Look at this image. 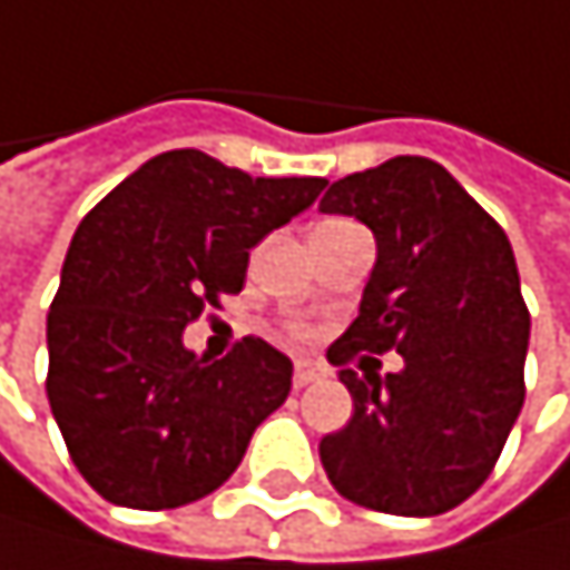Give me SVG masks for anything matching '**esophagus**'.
<instances>
[{
    "label": "esophagus",
    "mask_w": 570,
    "mask_h": 570,
    "mask_svg": "<svg viewBox=\"0 0 570 570\" xmlns=\"http://www.w3.org/2000/svg\"><path fill=\"white\" fill-rule=\"evenodd\" d=\"M324 376H327V368H324L321 358H297V365H294V386L297 390L301 386H311V383H317Z\"/></svg>",
    "instance_id": "34e87169"
}]
</instances>
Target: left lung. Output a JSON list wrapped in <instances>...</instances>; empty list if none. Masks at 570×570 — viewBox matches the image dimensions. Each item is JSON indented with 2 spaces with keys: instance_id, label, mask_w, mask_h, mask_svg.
<instances>
[{
  "instance_id": "8db88e82",
  "label": "left lung",
  "mask_w": 570,
  "mask_h": 570,
  "mask_svg": "<svg viewBox=\"0 0 570 570\" xmlns=\"http://www.w3.org/2000/svg\"><path fill=\"white\" fill-rule=\"evenodd\" d=\"M317 208L376 238L358 317L327 348L355 410L321 438V465L365 510L448 513L489 479L523 406L530 314L513 246L428 157L348 174ZM390 347L404 355L400 373L347 368L358 351Z\"/></svg>"
}]
</instances>
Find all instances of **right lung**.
I'll return each mask as SVG.
<instances>
[{"label":"right lung","mask_w":570,"mask_h":570,"mask_svg":"<svg viewBox=\"0 0 570 570\" xmlns=\"http://www.w3.org/2000/svg\"><path fill=\"white\" fill-rule=\"evenodd\" d=\"M324 184L170 149L85 215L47 314V400L98 495L174 510L238 469L253 431L287 400L294 362L253 335L208 362L184 345V327L243 291L249 249Z\"/></svg>","instance_id":"add662e5"}]
</instances>
